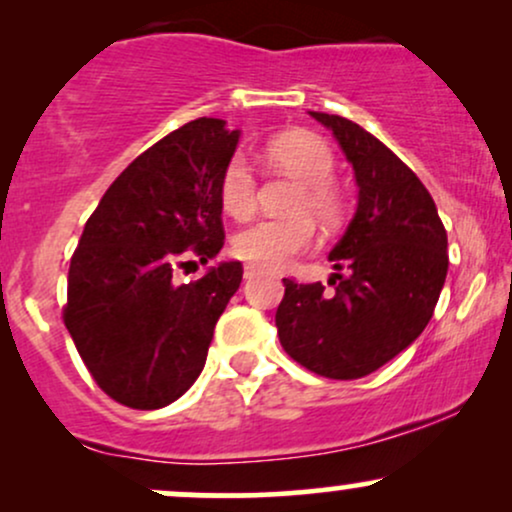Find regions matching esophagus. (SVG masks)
I'll return each instance as SVG.
<instances>
[{"mask_svg": "<svg viewBox=\"0 0 512 512\" xmlns=\"http://www.w3.org/2000/svg\"><path fill=\"white\" fill-rule=\"evenodd\" d=\"M255 274H260V267H255V264H245V279H252Z\"/></svg>", "mask_w": 512, "mask_h": 512, "instance_id": "34e87169", "label": "esophagus"}]
</instances>
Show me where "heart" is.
Instances as JSON below:
<instances>
[{
  "label": "heart",
  "mask_w": 512,
  "mask_h": 512,
  "mask_svg": "<svg viewBox=\"0 0 512 512\" xmlns=\"http://www.w3.org/2000/svg\"><path fill=\"white\" fill-rule=\"evenodd\" d=\"M264 156L276 168L286 170L303 182L296 211H308L322 226L337 223L342 214V199L332 187L334 154L330 144L313 132H286L264 146ZM219 197L223 209L236 219H248L255 211L257 180L255 170L243 154H233L221 170ZM315 243V223L298 214L289 219H262L236 236V252L243 260L260 267L279 269L289 264Z\"/></svg>",
  "instance_id": "obj_1"
}]
</instances>
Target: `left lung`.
<instances>
[{"mask_svg":"<svg viewBox=\"0 0 512 512\" xmlns=\"http://www.w3.org/2000/svg\"><path fill=\"white\" fill-rule=\"evenodd\" d=\"M332 129L354 168V219L330 250L332 291L284 279L279 342L293 361L332 380L373 373L424 332L445 274L448 233L424 182L383 142L339 115L310 113Z\"/></svg>","mask_w":512,"mask_h":512,"instance_id":"left-lung-1","label":"left lung"}]
</instances>
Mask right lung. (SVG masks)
I'll list each match as a JSON object with an SVG mask.
<instances>
[{
  "instance_id": "add662e5",
  "label": "right lung",
  "mask_w": 512,
  "mask_h": 512,
  "mask_svg": "<svg viewBox=\"0 0 512 512\" xmlns=\"http://www.w3.org/2000/svg\"><path fill=\"white\" fill-rule=\"evenodd\" d=\"M238 139L226 120L187 122L134 158L86 221L64 325L93 380L125 407L161 409L195 385L243 281L238 260L175 281L178 264H207L223 248L219 180Z\"/></svg>"
}]
</instances>
